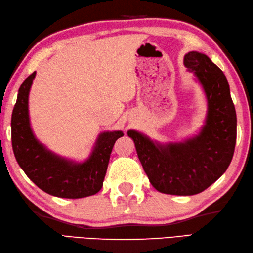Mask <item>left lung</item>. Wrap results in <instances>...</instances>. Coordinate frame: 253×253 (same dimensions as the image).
Here are the masks:
<instances>
[{"instance_id": "left-lung-1", "label": "left lung", "mask_w": 253, "mask_h": 253, "mask_svg": "<svg viewBox=\"0 0 253 253\" xmlns=\"http://www.w3.org/2000/svg\"><path fill=\"white\" fill-rule=\"evenodd\" d=\"M184 65L201 84L207 101L205 123L197 134L161 143L128 130L152 186L161 193L190 196L208 188L227 170L235 152L237 116L225 74L207 55L189 51Z\"/></svg>"}]
</instances>
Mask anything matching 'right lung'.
Masks as SVG:
<instances>
[{"instance_id": "right-lung-1", "label": "right lung", "mask_w": 253, "mask_h": 253, "mask_svg": "<svg viewBox=\"0 0 253 253\" xmlns=\"http://www.w3.org/2000/svg\"><path fill=\"white\" fill-rule=\"evenodd\" d=\"M34 71L18 89L12 113V146L18 165L45 193L60 198H83L101 189L114 143L122 131H104L98 135L90 155L77 162L54 153L37 140L28 113V96Z\"/></svg>"}]
</instances>
